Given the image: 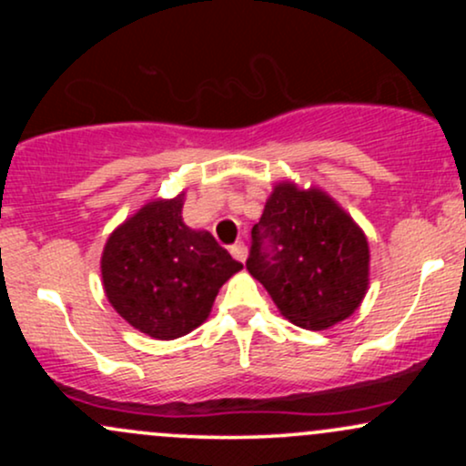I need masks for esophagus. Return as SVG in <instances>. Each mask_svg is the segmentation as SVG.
<instances>
[{"instance_id":"esophagus-1","label":"esophagus","mask_w":466,"mask_h":466,"mask_svg":"<svg viewBox=\"0 0 466 466\" xmlns=\"http://www.w3.org/2000/svg\"><path fill=\"white\" fill-rule=\"evenodd\" d=\"M229 254L237 260H240V263H245V258H248V248H245V243H237L229 248Z\"/></svg>"}]
</instances>
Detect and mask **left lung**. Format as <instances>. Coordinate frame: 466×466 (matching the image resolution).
<instances>
[{"mask_svg": "<svg viewBox=\"0 0 466 466\" xmlns=\"http://www.w3.org/2000/svg\"><path fill=\"white\" fill-rule=\"evenodd\" d=\"M368 260L366 237L330 197L280 184L251 228L245 265L289 322L322 330L360 307Z\"/></svg>", "mask_w": 466, "mask_h": 466, "instance_id": "8db88e82", "label": "left lung"}]
</instances>
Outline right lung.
Masks as SVG:
<instances>
[{
	"label": "right lung",
	"mask_w": 466,
	"mask_h": 466,
	"mask_svg": "<svg viewBox=\"0 0 466 466\" xmlns=\"http://www.w3.org/2000/svg\"><path fill=\"white\" fill-rule=\"evenodd\" d=\"M181 195L144 206L111 234L100 263L111 307L155 339L203 324L223 282L243 269L210 232L181 221Z\"/></svg>",
	"instance_id": "add662e5"
}]
</instances>
